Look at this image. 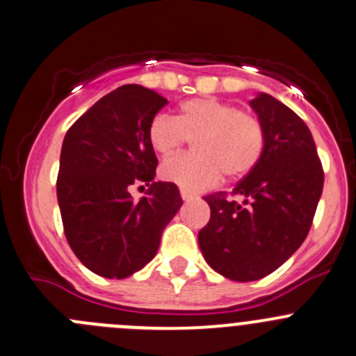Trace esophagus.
Listing matches in <instances>:
<instances>
[{
  "label": "esophagus",
  "instance_id": "obj_1",
  "mask_svg": "<svg viewBox=\"0 0 356 356\" xmlns=\"http://www.w3.org/2000/svg\"><path fill=\"white\" fill-rule=\"evenodd\" d=\"M180 195H181V199H184V201H191V199H194V195H192L191 192H187V191H180Z\"/></svg>",
  "mask_w": 356,
  "mask_h": 356
}]
</instances>
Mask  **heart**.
<instances>
[{"instance_id":"1","label":"heart","mask_w":356,"mask_h":356,"mask_svg":"<svg viewBox=\"0 0 356 356\" xmlns=\"http://www.w3.org/2000/svg\"><path fill=\"white\" fill-rule=\"evenodd\" d=\"M192 140L195 154L165 161L161 176L181 191L201 192L218 184L222 172L229 180L252 172L264 154L266 131L257 115L213 97L185 101L176 117L157 115L148 125V141L162 157Z\"/></svg>"}]
</instances>
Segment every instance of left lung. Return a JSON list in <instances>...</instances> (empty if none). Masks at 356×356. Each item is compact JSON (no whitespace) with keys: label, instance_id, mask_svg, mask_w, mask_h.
<instances>
[{"label":"left lung","instance_id":"8db88e82","mask_svg":"<svg viewBox=\"0 0 356 356\" xmlns=\"http://www.w3.org/2000/svg\"><path fill=\"white\" fill-rule=\"evenodd\" d=\"M266 131L259 164L231 195H206L211 216L199 231L206 262L234 282H255L304 243L323 191V168L302 118L269 94L250 101Z\"/></svg>","mask_w":356,"mask_h":356}]
</instances>
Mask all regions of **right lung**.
<instances>
[{"label": "right lung", "mask_w": 356, "mask_h": 356, "mask_svg": "<svg viewBox=\"0 0 356 356\" xmlns=\"http://www.w3.org/2000/svg\"><path fill=\"white\" fill-rule=\"evenodd\" d=\"M168 104L141 86L101 97L67 129L60 150L57 201L64 236L92 273L122 280L155 257L164 227L184 204L178 187L152 181L157 157L148 125ZM149 195L136 203L131 184Z\"/></svg>", "instance_id": "right-lung-1"}]
</instances>
